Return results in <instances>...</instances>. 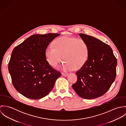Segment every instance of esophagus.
Instances as JSON below:
<instances>
[{
	"instance_id": "obj_1",
	"label": "esophagus",
	"mask_w": 126,
	"mask_h": 126,
	"mask_svg": "<svg viewBox=\"0 0 126 126\" xmlns=\"http://www.w3.org/2000/svg\"><path fill=\"white\" fill-rule=\"evenodd\" d=\"M68 74L67 73H62V75L64 77H67L68 76Z\"/></svg>"
}]
</instances>
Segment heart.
Returning <instances> with one entry per match:
<instances>
[{"label":"heart","mask_w":126,"mask_h":126,"mask_svg":"<svg viewBox=\"0 0 126 126\" xmlns=\"http://www.w3.org/2000/svg\"><path fill=\"white\" fill-rule=\"evenodd\" d=\"M47 60L52 67H56L63 59L62 66L64 71L81 68L88 58V45L82 39L68 36L60 37L55 40L54 46H48L45 51Z\"/></svg>","instance_id":"b5f03b06"}]
</instances>
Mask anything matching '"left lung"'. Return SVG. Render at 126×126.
I'll return each instance as SVG.
<instances>
[{
	"instance_id": "obj_1",
	"label": "left lung",
	"mask_w": 126,
	"mask_h": 126,
	"mask_svg": "<svg viewBox=\"0 0 126 126\" xmlns=\"http://www.w3.org/2000/svg\"><path fill=\"white\" fill-rule=\"evenodd\" d=\"M79 35L88 45L89 55L85 64L76 73L78 79L72 87L80 97L94 99L105 94L114 82L117 60L107 44L93 36Z\"/></svg>"
}]
</instances>
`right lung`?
<instances>
[{"mask_svg": "<svg viewBox=\"0 0 126 126\" xmlns=\"http://www.w3.org/2000/svg\"><path fill=\"white\" fill-rule=\"evenodd\" d=\"M58 33L34 34L13 50L8 70L16 89L32 99L42 98L53 89L61 74L47 62L45 51Z\"/></svg>", "mask_w": 126, "mask_h": 126, "instance_id": "1", "label": "right lung"}]
</instances>
